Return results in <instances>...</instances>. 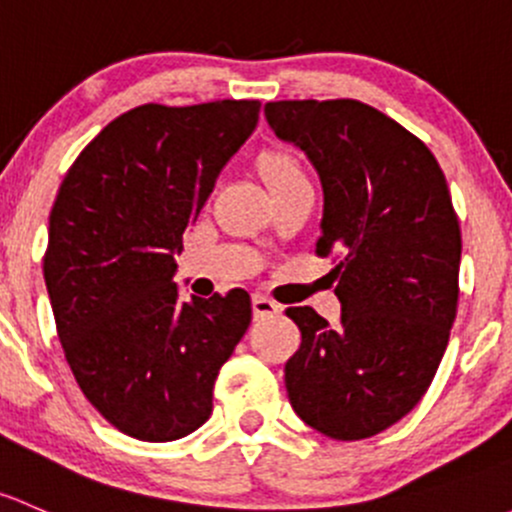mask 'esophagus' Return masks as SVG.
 Instances as JSON below:
<instances>
[{"label": "esophagus", "mask_w": 512, "mask_h": 512, "mask_svg": "<svg viewBox=\"0 0 512 512\" xmlns=\"http://www.w3.org/2000/svg\"><path fill=\"white\" fill-rule=\"evenodd\" d=\"M282 311V306L277 304V301L267 299L265 294H255L252 297V314H255V319H262V316H274Z\"/></svg>", "instance_id": "obj_1"}]
</instances>
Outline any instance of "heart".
Returning a JSON list of instances; mask_svg holds the SVG:
<instances>
[{
    "mask_svg": "<svg viewBox=\"0 0 512 512\" xmlns=\"http://www.w3.org/2000/svg\"><path fill=\"white\" fill-rule=\"evenodd\" d=\"M260 169H262V176H265L267 186L289 184V181L306 179L304 169L299 166V161L294 157H289V154H279V152L265 154V157H262Z\"/></svg>",
    "mask_w": 512,
    "mask_h": 512,
    "instance_id": "b5f03b06",
    "label": "heart"
}]
</instances>
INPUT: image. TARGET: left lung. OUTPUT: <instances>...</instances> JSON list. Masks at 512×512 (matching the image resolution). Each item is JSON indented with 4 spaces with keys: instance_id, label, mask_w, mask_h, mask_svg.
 I'll return each mask as SVG.
<instances>
[{
    "instance_id": "obj_1",
    "label": "left lung",
    "mask_w": 512,
    "mask_h": 512,
    "mask_svg": "<svg viewBox=\"0 0 512 512\" xmlns=\"http://www.w3.org/2000/svg\"><path fill=\"white\" fill-rule=\"evenodd\" d=\"M265 117L319 171L316 255H341V324L287 309L301 331L289 402L326 437L368 439L414 410L449 343L461 262L449 186L427 144L365 102L279 100Z\"/></svg>"
}]
</instances>
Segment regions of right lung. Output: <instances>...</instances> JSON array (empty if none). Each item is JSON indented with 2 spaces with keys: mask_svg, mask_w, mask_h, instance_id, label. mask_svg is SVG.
I'll return each mask as SVG.
<instances>
[{
  "mask_svg": "<svg viewBox=\"0 0 512 512\" xmlns=\"http://www.w3.org/2000/svg\"><path fill=\"white\" fill-rule=\"evenodd\" d=\"M260 107H134L78 154L58 188L43 255L58 338L83 395L127 437L196 432L250 326L245 289L181 301L174 255Z\"/></svg>",
  "mask_w": 512,
  "mask_h": 512,
  "instance_id": "add662e5",
  "label": "right lung"
}]
</instances>
